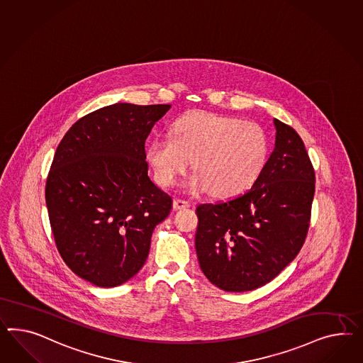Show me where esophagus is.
Segmentation results:
<instances>
[{
    "mask_svg": "<svg viewBox=\"0 0 363 363\" xmlns=\"http://www.w3.org/2000/svg\"><path fill=\"white\" fill-rule=\"evenodd\" d=\"M187 207H190V203H189L187 201H185V199L176 198L174 202H173V208H174V210H184V208H187Z\"/></svg>",
    "mask_w": 363,
    "mask_h": 363,
    "instance_id": "34e87169",
    "label": "esophagus"
}]
</instances>
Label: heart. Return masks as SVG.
<instances>
[{
	"mask_svg": "<svg viewBox=\"0 0 363 363\" xmlns=\"http://www.w3.org/2000/svg\"><path fill=\"white\" fill-rule=\"evenodd\" d=\"M268 141L252 121L191 112L177 118L170 136H158L147 147V160L162 186H173L191 165L196 174L187 181L190 191L208 190L227 198L243 191L264 167Z\"/></svg>",
	"mask_w": 363,
	"mask_h": 363,
	"instance_id": "heart-1",
	"label": "heart"
}]
</instances>
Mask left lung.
I'll use <instances>...</instances> for the list:
<instances>
[{
	"label": "left lung",
	"mask_w": 363,
	"mask_h": 363,
	"mask_svg": "<svg viewBox=\"0 0 363 363\" xmlns=\"http://www.w3.org/2000/svg\"><path fill=\"white\" fill-rule=\"evenodd\" d=\"M274 152L243 194L196 208V250L210 283L254 291L289 264L308 235L315 176L294 128L274 118Z\"/></svg>",
	"instance_id": "obj_1"
}]
</instances>
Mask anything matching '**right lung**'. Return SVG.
Instances as JSON below:
<instances>
[{
  "instance_id": "add662e5",
  "label": "right lung",
  "mask_w": 363,
  "mask_h": 363,
  "mask_svg": "<svg viewBox=\"0 0 363 363\" xmlns=\"http://www.w3.org/2000/svg\"><path fill=\"white\" fill-rule=\"evenodd\" d=\"M170 104L116 103L79 118L59 143L46 181L55 245L79 277L103 288L133 277L172 196L147 177L145 141Z\"/></svg>"
}]
</instances>
